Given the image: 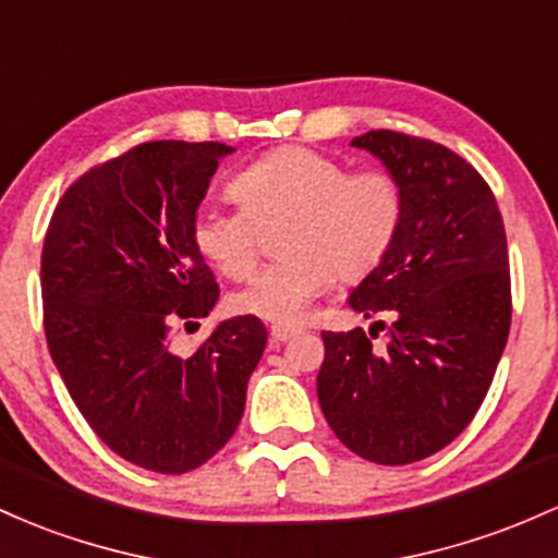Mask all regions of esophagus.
<instances>
[{"label": "esophagus", "instance_id": "esophagus-1", "mask_svg": "<svg viewBox=\"0 0 558 558\" xmlns=\"http://www.w3.org/2000/svg\"><path fill=\"white\" fill-rule=\"evenodd\" d=\"M291 336H296V328H293V326H272V328H269V341H272V344H283V341H289Z\"/></svg>", "mask_w": 558, "mask_h": 558}]
</instances>
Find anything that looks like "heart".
Listing matches in <instances>:
<instances>
[{
    "mask_svg": "<svg viewBox=\"0 0 558 558\" xmlns=\"http://www.w3.org/2000/svg\"><path fill=\"white\" fill-rule=\"evenodd\" d=\"M230 193L241 209L198 206L190 235L219 272L243 280L259 259L256 225L289 217L278 246L283 259L235 293L238 310L278 326L296 323L333 278L360 283L376 272L405 219V195L395 174L349 171L302 145L256 158L232 177Z\"/></svg>",
    "mask_w": 558,
    "mask_h": 558,
    "instance_id": "b5f03b06",
    "label": "heart"
}]
</instances>
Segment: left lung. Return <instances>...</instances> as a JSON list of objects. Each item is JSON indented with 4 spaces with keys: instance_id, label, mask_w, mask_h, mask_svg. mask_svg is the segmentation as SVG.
Here are the masks:
<instances>
[{
    "instance_id": "1",
    "label": "left lung",
    "mask_w": 558,
    "mask_h": 558,
    "mask_svg": "<svg viewBox=\"0 0 558 558\" xmlns=\"http://www.w3.org/2000/svg\"><path fill=\"white\" fill-rule=\"evenodd\" d=\"M395 174L405 195L400 238L376 272L349 293L363 328L323 330L317 400L336 437L381 466L424 461L471 424L511 328L504 217L466 158L402 132L352 140ZM376 327L388 344L373 348Z\"/></svg>"
}]
</instances>
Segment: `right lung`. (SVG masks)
Segmentation results:
<instances>
[{"label":"right lung","mask_w":558,"mask_h":558,"mask_svg":"<svg viewBox=\"0 0 558 558\" xmlns=\"http://www.w3.org/2000/svg\"><path fill=\"white\" fill-rule=\"evenodd\" d=\"M232 150L158 140L110 158L65 190L41 248L47 347L71 400L110 450L158 474L225 448L267 344L241 315L193 354L171 349V328L219 299L190 222Z\"/></svg>","instance_id":"obj_1"}]
</instances>
